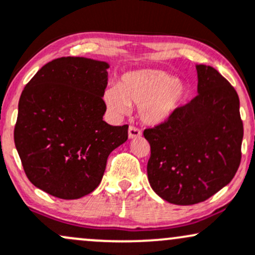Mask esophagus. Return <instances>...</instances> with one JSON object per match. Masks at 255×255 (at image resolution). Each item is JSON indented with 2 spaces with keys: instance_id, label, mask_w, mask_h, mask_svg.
<instances>
[{
  "instance_id": "1",
  "label": "esophagus",
  "mask_w": 255,
  "mask_h": 255,
  "mask_svg": "<svg viewBox=\"0 0 255 255\" xmlns=\"http://www.w3.org/2000/svg\"><path fill=\"white\" fill-rule=\"evenodd\" d=\"M139 136H141L140 130H139L136 127H133V126H130V127L128 128V138L134 139V138H139Z\"/></svg>"
}]
</instances>
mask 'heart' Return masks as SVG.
<instances>
[{"instance_id": "heart-1", "label": "heart", "mask_w": 255, "mask_h": 255, "mask_svg": "<svg viewBox=\"0 0 255 255\" xmlns=\"http://www.w3.org/2000/svg\"><path fill=\"white\" fill-rule=\"evenodd\" d=\"M186 83L162 70L147 69L125 74L119 85L103 92L104 104L114 116H122L129 105L139 108L145 125L156 126L169 119L187 98Z\"/></svg>"}]
</instances>
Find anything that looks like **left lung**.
<instances>
[{"instance_id": "left-lung-1", "label": "left lung", "mask_w": 255, "mask_h": 255, "mask_svg": "<svg viewBox=\"0 0 255 255\" xmlns=\"http://www.w3.org/2000/svg\"><path fill=\"white\" fill-rule=\"evenodd\" d=\"M197 96L167 121L144 130L153 191L179 206L206 201L228 185L241 162L240 99L212 66L196 65Z\"/></svg>"}]
</instances>
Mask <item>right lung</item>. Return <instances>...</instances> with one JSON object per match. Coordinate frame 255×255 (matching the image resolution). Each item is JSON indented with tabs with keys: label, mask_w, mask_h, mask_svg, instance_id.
Instances as JSON below:
<instances>
[{
	"label": "right lung",
	"mask_w": 255,
	"mask_h": 255,
	"mask_svg": "<svg viewBox=\"0 0 255 255\" xmlns=\"http://www.w3.org/2000/svg\"><path fill=\"white\" fill-rule=\"evenodd\" d=\"M106 61L82 57L54 59L25 86L14 142L25 174L42 191L76 200L97 189L111 151L128 139V126L103 116Z\"/></svg>",
	"instance_id": "1"
}]
</instances>
